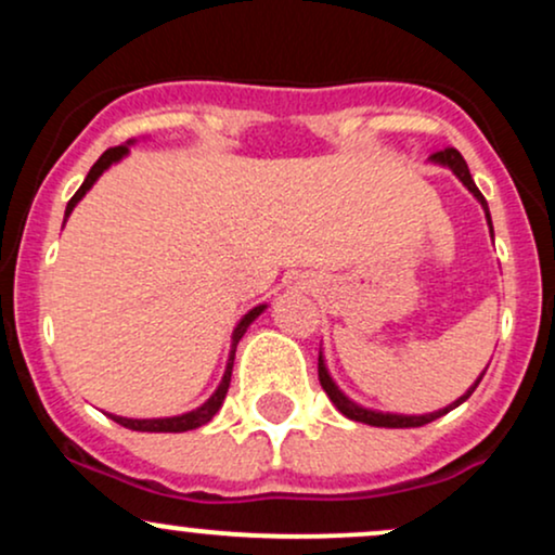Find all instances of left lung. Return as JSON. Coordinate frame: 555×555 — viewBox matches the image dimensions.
Returning <instances> with one entry per match:
<instances>
[{
	"label": "left lung",
	"instance_id": "obj_1",
	"mask_svg": "<svg viewBox=\"0 0 555 555\" xmlns=\"http://www.w3.org/2000/svg\"><path fill=\"white\" fill-rule=\"evenodd\" d=\"M433 162H438V164H443V167H449L451 171H454L456 177H460V180L467 184V190L469 193H473L477 201L482 203V208H486V216H488V224H490V214H488V203H486V197H482V193L480 190H477V184L473 182V175H469V169H467V162H464L462 158V154L456 149H443V151H436V154L430 156ZM490 232H493V229H490ZM486 375V373H482ZM480 375V378H482ZM480 378H477V384H480ZM318 380H321V386H323V391L328 393V399L334 401L336 404V410L341 412L344 417H349V420H358V423H365V425H375V428H420V425H428V423H433V420L436 417H441V415H446V412L449 410H454V406H460L464 399H469L473 397V391L477 388V384L469 388L467 393H464V397L460 399V401H454V404L451 406H446V410H438V412H430V415H384V412H373V410H362V406H358L354 404V401H349L347 397H344V393L339 391V388H336V384L334 380H331V375H328V371H326V365H323V358H318Z\"/></svg>",
	"mask_w": 555,
	"mask_h": 555
}]
</instances>
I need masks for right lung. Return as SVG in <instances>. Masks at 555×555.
<instances>
[{
    "mask_svg": "<svg viewBox=\"0 0 555 555\" xmlns=\"http://www.w3.org/2000/svg\"><path fill=\"white\" fill-rule=\"evenodd\" d=\"M125 154H127V145H114V149L104 151V154L99 156V162H95L93 167H91V171H88L86 182L80 184L78 193H75L73 197H69L65 216L73 214V208L78 206L80 197L86 195L88 190H91V184H93L95 180H99L101 171L109 169L112 164H114V162H119V158H122ZM263 308H266V305H260V308H253L250 313H247V315L242 318V321L237 323V328H234V336H232V354H229L227 373H224V378H221L219 388H216V391H214V397L208 399L206 404L197 406V410L188 412V415H180V417H164V420H162V417H158V420H130V417H117V415H109V417L114 420V423L122 425V428L140 430V433H184V430H193V428H201V425H206L208 420H211V417L216 415V412H219L221 401H224V397H227L229 380H232V365H234V352H237V341L242 339V334H245L247 326H250V323L256 321V318H258L260 313H263Z\"/></svg>",
    "mask_w": 555,
    "mask_h": 555,
    "instance_id": "add662e5",
    "label": "right lung"
}]
</instances>
